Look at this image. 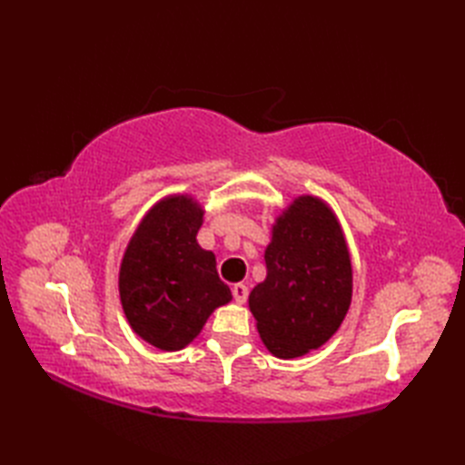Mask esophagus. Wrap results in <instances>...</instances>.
Masks as SVG:
<instances>
[{
	"instance_id": "obj_1",
	"label": "esophagus",
	"mask_w": 465,
	"mask_h": 465,
	"mask_svg": "<svg viewBox=\"0 0 465 465\" xmlns=\"http://www.w3.org/2000/svg\"><path fill=\"white\" fill-rule=\"evenodd\" d=\"M232 297H234V301H236L238 304L246 302V299H248V287L242 285V283H236V285L232 287Z\"/></svg>"
}]
</instances>
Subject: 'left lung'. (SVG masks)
Here are the masks:
<instances>
[{
    "label": "left lung",
    "instance_id": "8db88e82",
    "mask_svg": "<svg viewBox=\"0 0 465 465\" xmlns=\"http://www.w3.org/2000/svg\"><path fill=\"white\" fill-rule=\"evenodd\" d=\"M265 267L250 292L265 347L294 359L326 343L351 304V260L330 207L311 195L294 200L273 227Z\"/></svg>",
    "mask_w": 465,
    "mask_h": 465
}]
</instances>
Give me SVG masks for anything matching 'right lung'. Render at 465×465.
<instances>
[{
  "label": "right lung",
  "instance_id": "1",
  "mask_svg": "<svg viewBox=\"0 0 465 465\" xmlns=\"http://www.w3.org/2000/svg\"><path fill=\"white\" fill-rule=\"evenodd\" d=\"M203 211L186 195L163 200L139 224L120 267V299L137 335L163 351L186 347L231 289L195 234Z\"/></svg>",
  "mask_w": 465,
  "mask_h": 465
}]
</instances>
